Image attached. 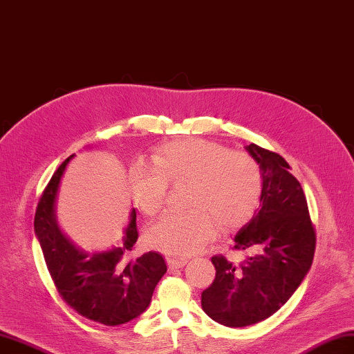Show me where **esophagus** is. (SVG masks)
I'll return each mask as SVG.
<instances>
[{
  "mask_svg": "<svg viewBox=\"0 0 354 354\" xmlns=\"http://www.w3.org/2000/svg\"><path fill=\"white\" fill-rule=\"evenodd\" d=\"M169 267L170 268H183L187 264V258H176V257H169L167 258Z\"/></svg>",
  "mask_w": 354,
  "mask_h": 354,
  "instance_id": "esophagus-1",
  "label": "esophagus"
}]
</instances>
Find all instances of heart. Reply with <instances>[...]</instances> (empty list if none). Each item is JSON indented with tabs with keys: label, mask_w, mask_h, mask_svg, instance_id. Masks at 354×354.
Here are the masks:
<instances>
[{
	"label": "heart",
	"mask_w": 354,
	"mask_h": 354,
	"mask_svg": "<svg viewBox=\"0 0 354 354\" xmlns=\"http://www.w3.org/2000/svg\"><path fill=\"white\" fill-rule=\"evenodd\" d=\"M152 164L138 162L131 170L134 201L146 216L162 208L170 183L192 180L188 205L193 209L169 212L146 232L151 248L188 257L218 231L243 226L258 208L262 194L259 164L245 152L202 138L169 143L152 157Z\"/></svg>",
	"instance_id": "obj_1"
}]
</instances>
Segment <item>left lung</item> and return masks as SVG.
I'll list each match as a JSON object with an SVG mask.
<instances>
[{"instance_id": "obj_1", "label": "left lung", "mask_w": 354, "mask_h": 354, "mask_svg": "<svg viewBox=\"0 0 354 354\" xmlns=\"http://www.w3.org/2000/svg\"><path fill=\"white\" fill-rule=\"evenodd\" d=\"M262 171L259 208L234 236L238 250L258 253L235 266L212 257L216 279L202 292V309L226 327L257 324L281 309L312 266L315 229L300 183L281 155L245 146Z\"/></svg>"}]
</instances>
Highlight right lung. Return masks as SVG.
<instances>
[{"label": "right lung", "instance_id": "right-lung-1", "mask_svg": "<svg viewBox=\"0 0 354 354\" xmlns=\"http://www.w3.org/2000/svg\"><path fill=\"white\" fill-rule=\"evenodd\" d=\"M73 157L71 155L62 162L40 197L35 232L60 297L92 322L105 326L125 324L149 306L155 286L167 271L166 261L157 252L128 259L138 238L134 208L122 243L106 250L88 253L63 234L55 203L63 174Z\"/></svg>", "mask_w": 354, "mask_h": 354}]
</instances>
